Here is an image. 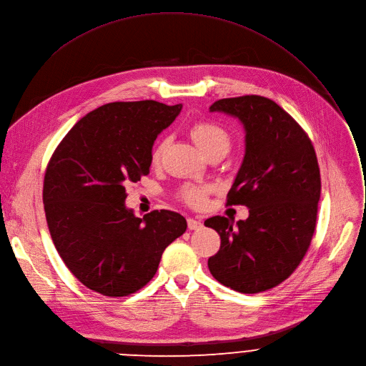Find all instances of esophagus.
<instances>
[{
  "instance_id": "1",
  "label": "esophagus",
  "mask_w": 366,
  "mask_h": 366,
  "mask_svg": "<svg viewBox=\"0 0 366 366\" xmlns=\"http://www.w3.org/2000/svg\"><path fill=\"white\" fill-rule=\"evenodd\" d=\"M203 226V223L200 222V220H195V219H188V229L189 230H197V229H200Z\"/></svg>"
}]
</instances>
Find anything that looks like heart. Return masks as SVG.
<instances>
[{"label":"heart","mask_w":366,"mask_h":366,"mask_svg":"<svg viewBox=\"0 0 366 366\" xmlns=\"http://www.w3.org/2000/svg\"><path fill=\"white\" fill-rule=\"evenodd\" d=\"M189 134L194 139V142L198 144L206 154L213 152V150H229L230 146V136L227 129L212 119H200L195 121L189 125ZM166 142L162 140L160 143L156 144L153 154H152V160L153 163H157L163 154ZM207 188L206 187H189L185 188L181 195L184 200L194 207H200L204 204L206 202V194H207Z\"/></svg>","instance_id":"1"}]
</instances>
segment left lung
<instances>
[{
    "instance_id": "1",
    "label": "left lung",
    "mask_w": 366,
    "mask_h": 366,
    "mask_svg": "<svg viewBox=\"0 0 366 366\" xmlns=\"http://www.w3.org/2000/svg\"><path fill=\"white\" fill-rule=\"evenodd\" d=\"M210 111L235 115L245 127L247 152L226 206H247L249 217L204 222L220 235L209 270L241 293L273 289L297 269L315 232L321 177L312 142L269 97H226Z\"/></svg>"
}]
</instances>
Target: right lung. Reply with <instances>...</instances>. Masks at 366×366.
<instances>
[{
	"mask_svg": "<svg viewBox=\"0 0 366 366\" xmlns=\"http://www.w3.org/2000/svg\"><path fill=\"white\" fill-rule=\"evenodd\" d=\"M181 109L156 101L107 104L54 150L44 178L46 223L64 264L87 289L109 297L136 293L187 230L177 212L140 219L124 204L125 187L150 174L153 143Z\"/></svg>",
	"mask_w": 366,
	"mask_h": 366,
	"instance_id": "obj_1",
	"label": "right lung"
}]
</instances>
